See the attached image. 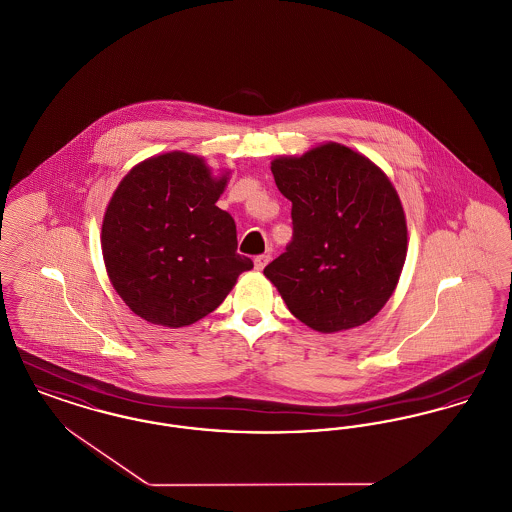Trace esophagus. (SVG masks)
<instances>
[{"mask_svg":"<svg viewBox=\"0 0 512 512\" xmlns=\"http://www.w3.org/2000/svg\"><path fill=\"white\" fill-rule=\"evenodd\" d=\"M268 261H270V255L265 253V255H257L253 263H255V268H257V270H263V268L267 267Z\"/></svg>","mask_w":512,"mask_h":512,"instance_id":"obj_1","label":"esophagus"}]
</instances>
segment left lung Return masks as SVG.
Returning a JSON list of instances; mask_svg holds the SVG:
<instances>
[{
  "instance_id": "obj_1",
  "label": "left lung",
  "mask_w": 512,
  "mask_h": 512,
  "mask_svg": "<svg viewBox=\"0 0 512 512\" xmlns=\"http://www.w3.org/2000/svg\"><path fill=\"white\" fill-rule=\"evenodd\" d=\"M292 201L293 240L265 268L293 317L334 334L376 317L407 259V219L390 178L338 142L270 163Z\"/></svg>"
}]
</instances>
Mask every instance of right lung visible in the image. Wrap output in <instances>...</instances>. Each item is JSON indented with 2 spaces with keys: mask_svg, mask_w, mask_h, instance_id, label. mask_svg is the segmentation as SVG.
I'll return each mask as SVG.
<instances>
[{
  "mask_svg": "<svg viewBox=\"0 0 512 512\" xmlns=\"http://www.w3.org/2000/svg\"><path fill=\"white\" fill-rule=\"evenodd\" d=\"M230 172L213 174L186 151L132 167L111 195L101 224L107 276L130 311L182 328L213 313L253 268L236 253L234 219L215 203Z\"/></svg>",
  "mask_w": 512,
  "mask_h": 512,
  "instance_id": "obj_1",
  "label": "right lung"
}]
</instances>
